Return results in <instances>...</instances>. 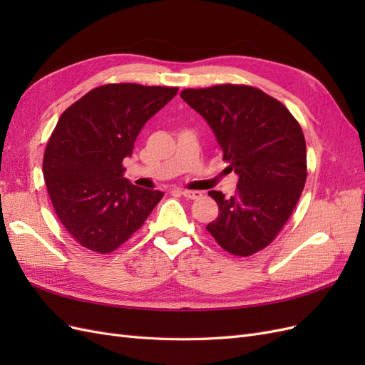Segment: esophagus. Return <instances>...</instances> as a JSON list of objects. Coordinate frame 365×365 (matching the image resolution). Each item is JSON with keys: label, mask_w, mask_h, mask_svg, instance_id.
<instances>
[{"label": "esophagus", "mask_w": 365, "mask_h": 365, "mask_svg": "<svg viewBox=\"0 0 365 365\" xmlns=\"http://www.w3.org/2000/svg\"><path fill=\"white\" fill-rule=\"evenodd\" d=\"M180 193L184 197H187V200H200V197L202 196V193L197 190H180Z\"/></svg>", "instance_id": "34e87169"}]
</instances>
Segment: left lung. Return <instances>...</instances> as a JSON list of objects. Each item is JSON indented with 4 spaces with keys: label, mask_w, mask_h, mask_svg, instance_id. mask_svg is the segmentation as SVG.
<instances>
[{
    "label": "left lung",
    "mask_w": 365,
    "mask_h": 365,
    "mask_svg": "<svg viewBox=\"0 0 365 365\" xmlns=\"http://www.w3.org/2000/svg\"><path fill=\"white\" fill-rule=\"evenodd\" d=\"M181 97L207 120L222 160L239 175L235 196L208 192L219 216L207 231L227 252L251 256L280 233L304 189L302 126L277 98L250 85L187 88Z\"/></svg>",
    "instance_id": "obj_1"
}]
</instances>
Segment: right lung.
<instances>
[{"instance_id":"add662e5","label":"right lung","mask_w":365,"mask_h":365,"mask_svg":"<svg viewBox=\"0 0 365 365\" xmlns=\"http://www.w3.org/2000/svg\"><path fill=\"white\" fill-rule=\"evenodd\" d=\"M176 86L108 83L68 106L48 138L42 172L61 224L77 244L113 252L141 228L164 196L123 178V160Z\"/></svg>"}]
</instances>
